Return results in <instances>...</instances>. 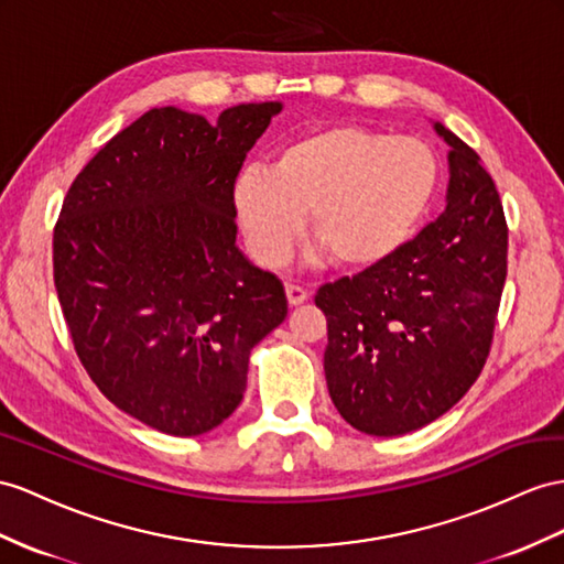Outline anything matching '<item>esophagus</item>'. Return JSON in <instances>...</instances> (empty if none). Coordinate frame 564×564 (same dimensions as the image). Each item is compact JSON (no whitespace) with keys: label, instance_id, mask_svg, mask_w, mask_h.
Returning <instances> with one entry per match:
<instances>
[{"label":"esophagus","instance_id":"obj_1","mask_svg":"<svg viewBox=\"0 0 564 564\" xmlns=\"http://www.w3.org/2000/svg\"><path fill=\"white\" fill-rule=\"evenodd\" d=\"M285 295H288V302H291L293 307H295V305H302V302H305V300L310 297V293L305 291V288L297 285V283H288V285H285Z\"/></svg>","mask_w":564,"mask_h":564}]
</instances>
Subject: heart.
I'll use <instances>...</instances> for the list:
<instances>
[{
  "label": "heart",
  "instance_id": "heart-1",
  "mask_svg": "<svg viewBox=\"0 0 564 564\" xmlns=\"http://www.w3.org/2000/svg\"><path fill=\"white\" fill-rule=\"evenodd\" d=\"M441 183L426 142L365 126L316 128L291 140L271 169L248 166L234 205L252 257L279 267L305 224L340 269H371L420 234Z\"/></svg>",
  "mask_w": 564,
  "mask_h": 564
}]
</instances>
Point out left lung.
Returning <instances> with one entry per match:
<instances>
[{
    "mask_svg": "<svg viewBox=\"0 0 564 564\" xmlns=\"http://www.w3.org/2000/svg\"><path fill=\"white\" fill-rule=\"evenodd\" d=\"M451 144L447 205L388 262L319 288L330 400L369 436L438 420L479 379L508 273V221L490 173L467 142Z\"/></svg>",
    "mask_w": 564,
    "mask_h": 564,
    "instance_id": "obj_1",
    "label": "left lung"
}]
</instances>
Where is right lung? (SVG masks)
Instances as JSON below:
<instances>
[{"mask_svg":"<svg viewBox=\"0 0 564 564\" xmlns=\"http://www.w3.org/2000/svg\"><path fill=\"white\" fill-rule=\"evenodd\" d=\"M279 102L214 126L150 109L70 183L54 285L80 365L126 414L171 436L228 420L250 350L288 314L283 283L238 250L234 187Z\"/></svg>","mask_w":564,"mask_h":564,"instance_id":"add662e5","label":"right lung"}]
</instances>
